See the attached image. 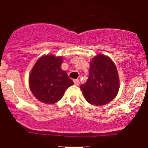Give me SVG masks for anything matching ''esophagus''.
Returning a JSON list of instances; mask_svg holds the SVG:
<instances>
[{
	"label": "esophagus",
	"mask_w": 148,
	"mask_h": 148,
	"mask_svg": "<svg viewBox=\"0 0 148 148\" xmlns=\"http://www.w3.org/2000/svg\"><path fill=\"white\" fill-rule=\"evenodd\" d=\"M74 83L75 85H79V81L78 79H74Z\"/></svg>",
	"instance_id": "esophagus-1"
}]
</instances>
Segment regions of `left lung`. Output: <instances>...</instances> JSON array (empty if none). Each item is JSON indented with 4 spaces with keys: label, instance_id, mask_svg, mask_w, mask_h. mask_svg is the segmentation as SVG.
Returning <instances> with one entry per match:
<instances>
[{
    "label": "left lung",
    "instance_id": "8db88e82",
    "mask_svg": "<svg viewBox=\"0 0 148 148\" xmlns=\"http://www.w3.org/2000/svg\"><path fill=\"white\" fill-rule=\"evenodd\" d=\"M85 99L95 106L112 102L119 92L120 79L113 61L104 54H97L90 61L89 75L80 86Z\"/></svg>",
    "mask_w": 148,
    "mask_h": 148
}]
</instances>
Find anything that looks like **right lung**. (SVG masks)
Listing matches in <instances>:
<instances>
[{
	"instance_id": "right-lung-1",
	"label": "right lung",
	"mask_w": 148,
	"mask_h": 148,
	"mask_svg": "<svg viewBox=\"0 0 148 148\" xmlns=\"http://www.w3.org/2000/svg\"><path fill=\"white\" fill-rule=\"evenodd\" d=\"M63 56L47 54L35 63L28 78L30 90L40 102L53 104L59 102L66 89L74 84L66 71L61 68Z\"/></svg>"
}]
</instances>
